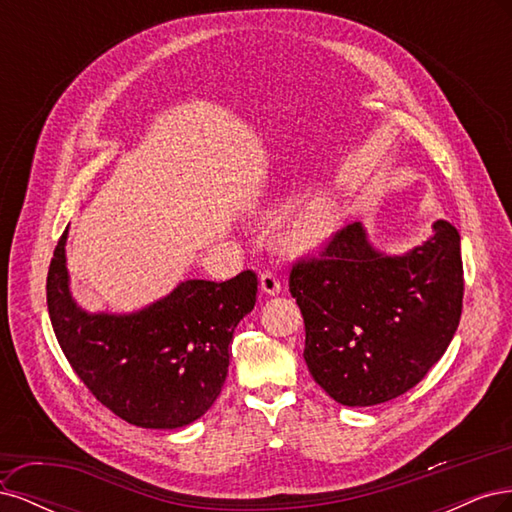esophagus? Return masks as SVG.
Listing matches in <instances>:
<instances>
[{"label":"esophagus","instance_id":"1","mask_svg":"<svg viewBox=\"0 0 512 512\" xmlns=\"http://www.w3.org/2000/svg\"><path fill=\"white\" fill-rule=\"evenodd\" d=\"M260 288H262V292H267V294H277V292L282 290L280 277H277L271 271H262L260 273Z\"/></svg>","mask_w":512,"mask_h":512}]
</instances>
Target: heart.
<instances>
[{
  "mask_svg": "<svg viewBox=\"0 0 512 512\" xmlns=\"http://www.w3.org/2000/svg\"><path fill=\"white\" fill-rule=\"evenodd\" d=\"M337 207L331 198L316 196L303 203L286 228V245L292 252H309L318 247L335 228Z\"/></svg>",
  "mask_w": 512,
  "mask_h": 512,
  "instance_id": "obj_1",
  "label": "heart"
}]
</instances>
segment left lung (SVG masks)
Returning a JSON list of instances; mask_svg holds the SVG:
<instances>
[{
    "mask_svg": "<svg viewBox=\"0 0 512 512\" xmlns=\"http://www.w3.org/2000/svg\"><path fill=\"white\" fill-rule=\"evenodd\" d=\"M433 230L406 256H384L356 222L292 262L303 359L337 404L376 406L408 393L451 344L463 307L461 239L444 220Z\"/></svg>",
    "mask_w": 512,
    "mask_h": 512,
    "instance_id": "left-lung-1",
    "label": "left lung"
}]
</instances>
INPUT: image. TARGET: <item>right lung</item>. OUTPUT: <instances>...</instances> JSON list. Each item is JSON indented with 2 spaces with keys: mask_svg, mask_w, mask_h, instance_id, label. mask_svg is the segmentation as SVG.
Segmentation results:
<instances>
[{
  "mask_svg": "<svg viewBox=\"0 0 512 512\" xmlns=\"http://www.w3.org/2000/svg\"><path fill=\"white\" fill-rule=\"evenodd\" d=\"M68 228L46 275V305L68 363L104 408L147 429H177L203 416L228 374V346L256 303L258 277L188 280L130 316L87 314L70 297Z\"/></svg>",
  "mask_w": 512,
  "mask_h": 512,
  "instance_id": "add662e5",
  "label": "right lung"
}]
</instances>
